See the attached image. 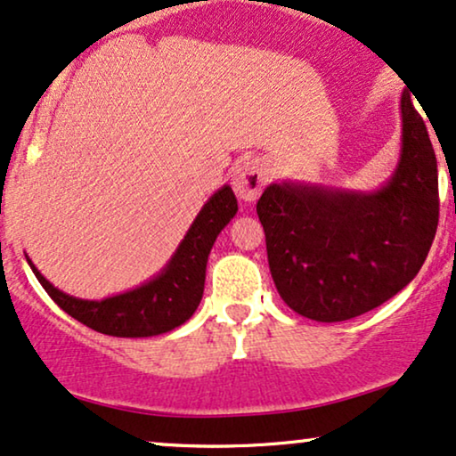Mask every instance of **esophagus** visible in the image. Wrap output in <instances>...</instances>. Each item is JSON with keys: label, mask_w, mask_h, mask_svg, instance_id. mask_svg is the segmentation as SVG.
<instances>
[{"label": "esophagus", "mask_w": 456, "mask_h": 456, "mask_svg": "<svg viewBox=\"0 0 456 456\" xmlns=\"http://www.w3.org/2000/svg\"><path fill=\"white\" fill-rule=\"evenodd\" d=\"M265 183H267V176H265L261 161L246 159L233 175V191L241 201H255L261 195Z\"/></svg>", "instance_id": "obj_1"}]
</instances>
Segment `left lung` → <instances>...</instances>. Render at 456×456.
<instances>
[{"instance_id": "8db88e82", "label": "left lung", "mask_w": 456, "mask_h": 456, "mask_svg": "<svg viewBox=\"0 0 456 456\" xmlns=\"http://www.w3.org/2000/svg\"><path fill=\"white\" fill-rule=\"evenodd\" d=\"M271 278L297 314L345 322L411 284L440 218L437 161L428 126L402 94V153L374 193L273 183L256 204Z\"/></svg>"}]
</instances>
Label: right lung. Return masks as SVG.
Masks as SVG:
<instances>
[{
	"mask_svg": "<svg viewBox=\"0 0 456 456\" xmlns=\"http://www.w3.org/2000/svg\"><path fill=\"white\" fill-rule=\"evenodd\" d=\"M235 212L238 200L232 187L224 185L206 201L189 227L185 240L159 275L134 290L102 301H84L65 295L39 273L36 265L28 258L27 261L52 301L92 330L126 338L155 337L175 330L195 314L204 295L208 255L216 235L232 221Z\"/></svg>",
	"mask_w": 456,
	"mask_h": 456,
	"instance_id": "add662e5",
	"label": "right lung"
}]
</instances>
